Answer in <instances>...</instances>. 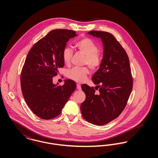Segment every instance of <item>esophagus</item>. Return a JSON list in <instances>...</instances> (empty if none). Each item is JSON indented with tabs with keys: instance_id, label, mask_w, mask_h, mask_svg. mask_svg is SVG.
<instances>
[{
	"instance_id": "obj_1",
	"label": "esophagus",
	"mask_w": 158,
	"mask_h": 158,
	"mask_svg": "<svg viewBox=\"0 0 158 158\" xmlns=\"http://www.w3.org/2000/svg\"><path fill=\"white\" fill-rule=\"evenodd\" d=\"M77 88L78 90H81V85L80 84H77Z\"/></svg>"
}]
</instances>
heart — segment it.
<instances>
[{"label": "heart", "mask_w": 158, "mask_h": 158, "mask_svg": "<svg viewBox=\"0 0 158 158\" xmlns=\"http://www.w3.org/2000/svg\"><path fill=\"white\" fill-rule=\"evenodd\" d=\"M77 50L85 55L84 64H88L92 70H96L102 63V57L98 52V47L91 39L88 38H83L75 43ZM72 50L68 47L63 48L62 57L66 64L70 63L72 56ZM89 73L87 67L73 68L67 71V77L69 78L77 81L83 82Z\"/></svg>", "instance_id": "obj_1"}]
</instances>
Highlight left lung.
<instances>
[{"mask_svg":"<svg viewBox=\"0 0 158 158\" xmlns=\"http://www.w3.org/2000/svg\"><path fill=\"white\" fill-rule=\"evenodd\" d=\"M89 35L100 38L103 55L100 68L93 75L94 88L84 84L86 94L80 110L83 118L96 125L107 124L124 110L133 88V79L128 56L112 34L90 31Z\"/></svg>","mask_w":158,"mask_h":158,"instance_id":"left-lung-1","label":"left lung"}]
</instances>
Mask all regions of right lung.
I'll list each match as a JSON object with an SVG mask.
<instances>
[{
  "label": "right lung",
  "instance_id": "1",
  "mask_svg": "<svg viewBox=\"0 0 158 158\" xmlns=\"http://www.w3.org/2000/svg\"><path fill=\"white\" fill-rule=\"evenodd\" d=\"M76 32L64 29L50 31L29 51L23 66L21 86L28 107L38 117L48 120L59 115L77 85L65 80L63 86L53 83V77L64 62L63 48Z\"/></svg>",
  "mask_w": 158,
  "mask_h": 158
}]
</instances>
